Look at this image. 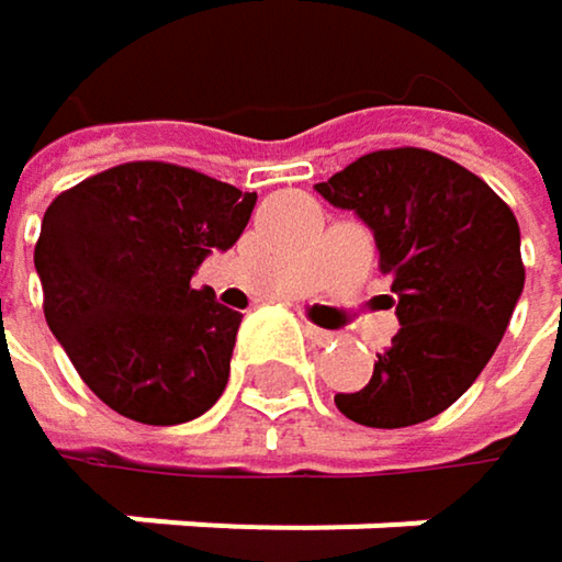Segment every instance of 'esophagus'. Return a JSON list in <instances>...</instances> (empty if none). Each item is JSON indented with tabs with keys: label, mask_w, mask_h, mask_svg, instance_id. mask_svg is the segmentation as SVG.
<instances>
[{
	"label": "esophagus",
	"mask_w": 562,
	"mask_h": 562,
	"mask_svg": "<svg viewBox=\"0 0 562 562\" xmlns=\"http://www.w3.org/2000/svg\"><path fill=\"white\" fill-rule=\"evenodd\" d=\"M305 335H308L315 345H331V341L338 338L335 331H325V328H315V325H305Z\"/></svg>",
	"instance_id": "1"
}]
</instances>
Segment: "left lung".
Here are the masks:
<instances>
[{
  "instance_id": "8db88e82",
  "label": "left lung",
  "mask_w": 562,
  "mask_h": 562,
  "mask_svg": "<svg viewBox=\"0 0 562 562\" xmlns=\"http://www.w3.org/2000/svg\"><path fill=\"white\" fill-rule=\"evenodd\" d=\"M315 191L374 231L400 318L374 378L335 406L374 429L439 416L485 371L520 299L514 211L479 175L413 146L368 153Z\"/></svg>"
}]
</instances>
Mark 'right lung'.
I'll return each instance as SVG.
<instances>
[{
  "instance_id": "right-lung-1",
  "label": "right lung",
  "mask_w": 562,
  "mask_h": 562,
  "mask_svg": "<svg viewBox=\"0 0 562 562\" xmlns=\"http://www.w3.org/2000/svg\"><path fill=\"white\" fill-rule=\"evenodd\" d=\"M257 191L171 162H126L60 191L35 270L80 381L146 426L207 413L231 378L240 312L191 277L244 234Z\"/></svg>"
}]
</instances>
